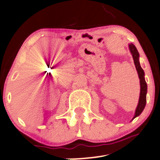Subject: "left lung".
<instances>
[{
    "label": "left lung",
    "instance_id": "1",
    "mask_svg": "<svg viewBox=\"0 0 160 160\" xmlns=\"http://www.w3.org/2000/svg\"><path fill=\"white\" fill-rule=\"evenodd\" d=\"M129 48H130L131 53H132V57H133L134 65H135L136 70H137L138 74L139 79H140V85H141V90H140V97H139L138 104L136 108L135 114H134V118L136 117L139 116L143 111L144 108L146 104V93H147V84L145 80V73H144L143 69L141 68L140 63H139V53L138 52L137 48L133 43L129 44ZM133 118V119H134Z\"/></svg>",
    "mask_w": 160,
    "mask_h": 160
}]
</instances>
